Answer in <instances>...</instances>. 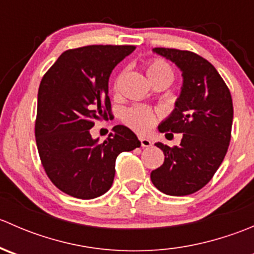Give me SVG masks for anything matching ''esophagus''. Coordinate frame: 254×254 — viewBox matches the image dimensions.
Wrapping results in <instances>:
<instances>
[{
    "label": "esophagus",
    "instance_id": "obj_1",
    "mask_svg": "<svg viewBox=\"0 0 254 254\" xmlns=\"http://www.w3.org/2000/svg\"><path fill=\"white\" fill-rule=\"evenodd\" d=\"M139 140H140V143H141L142 147H150L151 146V141L148 139H146V137L140 136Z\"/></svg>",
    "mask_w": 254,
    "mask_h": 254
}]
</instances>
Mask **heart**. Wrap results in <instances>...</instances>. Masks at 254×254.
<instances>
[{"label": "heart", "instance_id": "obj_1", "mask_svg": "<svg viewBox=\"0 0 254 254\" xmlns=\"http://www.w3.org/2000/svg\"><path fill=\"white\" fill-rule=\"evenodd\" d=\"M146 72H147L148 78L150 81H155L158 78H167L172 81L173 79V71L170 67L166 61L161 60V59H152L147 63L146 65ZM120 77L115 78L114 82V89L117 91L119 87ZM123 120L127 127L134 129L135 131L141 132H148L153 127V125L157 122V114L152 111V109L147 108L143 106H136L131 107L127 111H125L124 115H123Z\"/></svg>", "mask_w": 254, "mask_h": 254}]
</instances>
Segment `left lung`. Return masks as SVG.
Returning <instances> with one entry per match:
<instances>
[{"label": "left lung", "mask_w": 254, "mask_h": 254, "mask_svg": "<svg viewBox=\"0 0 254 254\" xmlns=\"http://www.w3.org/2000/svg\"><path fill=\"white\" fill-rule=\"evenodd\" d=\"M153 53L175 63L183 76L175 111L158 130L183 137L173 147L155 143L165 162L151 172V181L167 195H189L209 183L226 155L234 119L231 93L216 68L198 54L168 48Z\"/></svg>", "instance_id": "1"}]
</instances>
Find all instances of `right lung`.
<instances>
[{"label":"right lung","mask_w":254,"mask_h":254,"mask_svg":"<svg viewBox=\"0 0 254 254\" xmlns=\"http://www.w3.org/2000/svg\"><path fill=\"white\" fill-rule=\"evenodd\" d=\"M134 45H88L64 51L38 91L35 141L49 179L64 193L94 199L109 190L115 160L140 147L136 135L115 125L107 140L92 139L96 120L113 117L108 82Z\"/></svg>","instance_id":"1"}]
</instances>
